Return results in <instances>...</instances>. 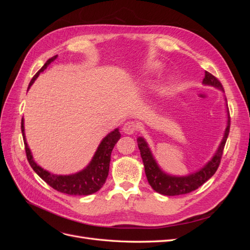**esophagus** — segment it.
Wrapping results in <instances>:
<instances>
[{"mask_svg": "<svg viewBox=\"0 0 250 250\" xmlns=\"http://www.w3.org/2000/svg\"><path fill=\"white\" fill-rule=\"evenodd\" d=\"M138 130V125L133 121H128L123 126V131L126 134H132Z\"/></svg>", "mask_w": 250, "mask_h": 250, "instance_id": "esophagus-1", "label": "esophagus"}]
</instances>
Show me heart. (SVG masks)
I'll return each mask as SVG.
<instances>
[{"instance_id":"1","label":"heart","mask_w":250,"mask_h":250,"mask_svg":"<svg viewBox=\"0 0 250 250\" xmlns=\"http://www.w3.org/2000/svg\"><path fill=\"white\" fill-rule=\"evenodd\" d=\"M158 69H160V64H158V63H152L148 67V72L147 73H154V72L158 71Z\"/></svg>"}]
</instances>
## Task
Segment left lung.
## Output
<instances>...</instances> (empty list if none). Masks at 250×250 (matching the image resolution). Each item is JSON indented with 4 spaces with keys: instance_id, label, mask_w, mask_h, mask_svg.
<instances>
[{
    "instance_id": "left-lung-1",
    "label": "left lung",
    "mask_w": 250,
    "mask_h": 250,
    "mask_svg": "<svg viewBox=\"0 0 250 250\" xmlns=\"http://www.w3.org/2000/svg\"><path fill=\"white\" fill-rule=\"evenodd\" d=\"M203 84L210 85L221 89L224 92L221 82L219 81L214 75L206 71V76L202 81ZM230 127V118L229 112L228 110V125H226L223 139L219 145L218 150L215 155L211 157V160L202 167L197 172L193 174H188L187 176H173L165 173L154 160V157L151 153V150L148 146L147 142L144 138H138V146L141 152L142 160L145 167V173L148 179V183L151 188L157 193L167 196H176L191 193L202 186L207 180H208L216 173L219 165L221 162V157L223 153V149L225 146L226 140H228Z\"/></svg>"
}]
</instances>
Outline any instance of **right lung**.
<instances>
[{
    "instance_id": "right-lung-1",
    "label": "right lung",
    "mask_w": 250,
    "mask_h": 250,
    "mask_svg": "<svg viewBox=\"0 0 250 250\" xmlns=\"http://www.w3.org/2000/svg\"><path fill=\"white\" fill-rule=\"evenodd\" d=\"M56 58L57 55L53 56L47 60V62L43 64L42 69L34 75L31 81H30L28 88H30V86L33 84V82L37 77H39V75L46 70L48 65L52 62H54ZM21 128L22 139H24L27 160L30 166H31L37 175H39L42 180L46 181V183L54 188V190L67 195H90L93 193H96L97 191H99L102 186L105 184V181H106V178L108 176L111 151L121 138L119 128L108 133L106 137L102 140L99 147H98L97 151L95 152L93 160L86 166V168H84L80 172L71 174V175H56V174H52L47 170H43L41 166L37 165L33 160L31 151H30L26 141L24 119H21Z\"/></svg>"
}]
</instances>
